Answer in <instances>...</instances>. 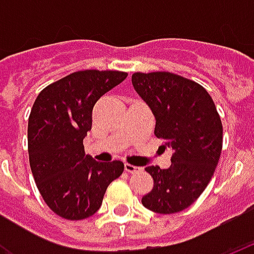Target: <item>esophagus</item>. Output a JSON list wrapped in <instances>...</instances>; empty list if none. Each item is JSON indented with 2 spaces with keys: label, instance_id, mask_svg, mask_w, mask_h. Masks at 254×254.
Wrapping results in <instances>:
<instances>
[{
  "label": "esophagus",
  "instance_id": "obj_1",
  "mask_svg": "<svg viewBox=\"0 0 254 254\" xmlns=\"http://www.w3.org/2000/svg\"><path fill=\"white\" fill-rule=\"evenodd\" d=\"M138 170H141V169L137 167V166H133L130 163H125V171H127V173H136Z\"/></svg>",
  "mask_w": 254,
  "mask_h": 254
}]
</instances>
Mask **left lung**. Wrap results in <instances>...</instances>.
Wrapping results in <instances>:
<instances>
[{
    "mask_svg": "<svg viewBox=\"0 0 254 254\" xmlns=\"http://www.w3.org/2000/svg\"><path fill=\"white\" fill-rule=\"evenodd\" d=\"M136 92L154 113L155 136L173 149L171 166H148L152 190L141 202L156 213L181 212L200 197L218 166L223 127L207 89L170 72L132 74Z\"/></svg>",
    "mask_w": 254,
    "mask_h": 254,
    "instance_id": "1",
    "label": "left lung"
}]
</instances>
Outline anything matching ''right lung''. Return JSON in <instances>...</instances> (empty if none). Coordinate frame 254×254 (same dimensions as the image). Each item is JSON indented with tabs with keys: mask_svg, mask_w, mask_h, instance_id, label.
I'll list each match as a JSON object with an SVG mask.
<instances>
[{
	"mask_svg": "<svg viewBox=\"0 0 254 254\" xmlns=\"http://www.w3.org/2000/svg\"><path fill=\"white\" fill-rule=\"evenodd\" d=\"M120 70H78L43 88L28 118L32 176L53 212L67 220L92 216L106 189L124 171L121 160L100 163L84 154L96 100L127 78Z\"/></svg>",
	"mask_w": 254,
	"mask_h": 254,
	"instance_id": "add662e5",
	"label": "right lung"
}]
</instances>
